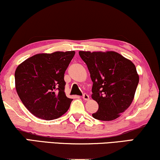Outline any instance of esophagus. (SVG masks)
Returning <instances> with one entry per match:
<instances>
[{
    "label": "esophagus",
    "instance_id": "obj_1",
    "mask_svg": "<svg viewBox=\"0 0 160 160\" xmlns=\"http://www.w3.org/2000/svg\"><path fill=\"white\" fill-rule=\"evenodd\" d=\"M82 99L85 100V101H88L89 100V96L87 94H83V95H82Z\"/></svg>",
    "mask_w": 160,
    "mask_h": 160
}]
</instances>
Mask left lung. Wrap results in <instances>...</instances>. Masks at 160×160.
Wrapping results in <instances>:
<instances>
[{"mask_svg": "<svg viewBox=\"0 0 160 160\" xmlns=\"http://www.w3.org/2000/svg\"><path fill=\"white\" fill-rule=\"evenodd\" d=\"M92 81V98L98 103L92 114L101 121L118 118L130 107L137 88L138 74L130 59L115 51H79Z\"/></svg>", "mask_w": 160, "mask_h": 160, "instance_id": "left-lung-1", "label": "left lung"}]
</instances>
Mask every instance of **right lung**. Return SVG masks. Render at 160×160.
<instances>
[{
	"label": "right lung",
	"mask_w": 160,
	"mask_h": 160,
	"mask_svg": "<svg viewBox=\"0 0 160 160\" xmlns=\"http://www.w3.org/2000/svg\"><path fill=\"white\" fill-rule=\"evenodd\" d=\"M74 54V51L38 53L17 67L16 92L32 115L49 121L68 111L73 99L65 95L64 74Z\"/></svg>",
	"instance_id": "obj_1"
}]
</instances>
